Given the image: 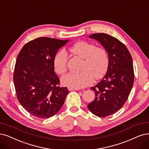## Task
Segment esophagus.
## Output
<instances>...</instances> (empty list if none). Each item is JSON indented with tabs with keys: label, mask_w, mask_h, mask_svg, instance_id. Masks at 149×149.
<instances>
[{
	"label": "esophagus",
	"mask_w": 149,
	"mask_h": 149,
	"mask_svg": "<svg viewBox=\"0 0 149 149\" xmlns=\"http://www.w3.org/2000/svg\"><path fill=\"white\" fill-rule=\"evenodd\" d=\"M68 90H69V91H73V90L77 91V90H80V89H78V88H68Z\"/></svg>",
	"instance_id": "1"
}]
</instances>
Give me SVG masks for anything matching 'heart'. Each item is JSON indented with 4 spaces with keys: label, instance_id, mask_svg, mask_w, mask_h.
<instances>
[{
    "label": "heart",
    "instance_id": "1",
    "mask_svg": "<svg viewBox=\"0 0 149 149\" xmlns=\"http://www.w3.org/2000/svg\"><path fill=\"white\" fill-rule=\"evenodd\" d=\"M70 50L84 59L79 74L68 73L61 77L63 85L72 88H81L91 85L93 79L97 80L106 74L109 64V57L106 49L96 47L95 44L82 41L77 43ZM68 55L65 49L58 52L53 58L55 72L63 74L68 69Z\"/></svg>",
    "mask_w": 149,
    "mask_h": 149
}]
</instances>
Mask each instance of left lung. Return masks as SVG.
<instances>
[{"label": "left lung", "mask_w": 149, "mask_h": 149, "mask_svg": "<svg viewBox=\"0 0 149 149\" xmlns=\"http://www.w3.org/2000/svg\"><path fill=\"white\" fill-rule=\"evenodd\" d=\"M90 37L106 49L109 64L104 78L91 88L96 96L88 108L96 116L106 117L118 111L128 100L134 79L133 59L128 48L115 37L104 33Z\"/></svg>", "instance_id": "obj_1"}]
</instances>
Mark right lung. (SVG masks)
<instances>
[{"mask_svg":"<svg viewBox=\"0 0 149 149\" xmlns=\"http://www.w3.org/2000/svg\"><path fill=\"white\" fill-rule=\"evenodd\" d=\"M68 41L38 37L25 44L18 55L13 73L16 94L21 105L33 116L53 117L64 103L69 91L59 86L53 58Z\"/></svg>","mask_w":149,"mask_h":149,"instance_id":"obj_1","label":"right lung"}]
</instances>
